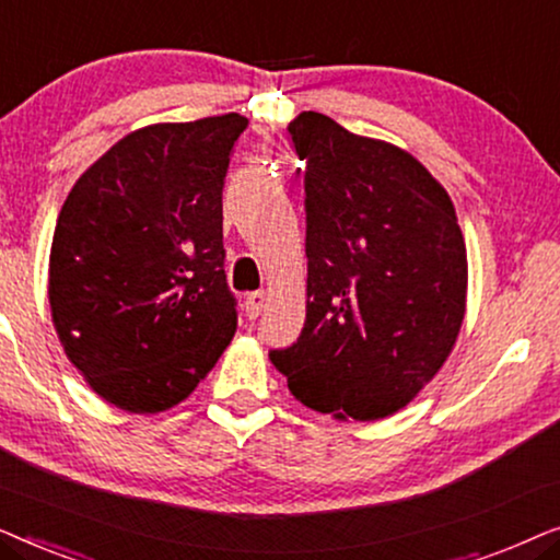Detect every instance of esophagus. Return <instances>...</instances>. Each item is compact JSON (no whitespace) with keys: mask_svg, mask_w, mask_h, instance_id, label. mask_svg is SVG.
<instances>
[{"mask_svg":"<svg viewBox=\"0 0 560 560\" xmlns=\"http://www.w3.org/2000/svg\"><path fill=\"white\" fill-rule=\"evenodd\" d=\"M267 305V293L265 290H257V293H249L247 301H244V316H247L249 320H255L259 313L265 311Z\"/></svg>","mask_w":560,"mask_h":560,"instance_id":"1","label":"esophagus"}]
</instances>
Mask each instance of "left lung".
I'll list each match as a JSON object with an SVG mask.
<instances>
[{
  "instance_id": "left-lung-1",
  "label": "left lung",
  "mask_w": 560,
  "mask_h": 560,
  "mask_svg": "<svg viewBox=\"0 0 560 560\" xmlns=\"http://www.w3.org/2000/svg\"><path fill=\"white\" fill-rule=\"evenodd\" d=\"M305 326L270 351L305 408L380 420L405 408L454 349L466 313V244L446 188L385 140L303 112Z\"/></svg>"
}]
</instances>
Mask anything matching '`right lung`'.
I'll return each mask as SVG.
<instances>
[{"instance_id":"add662e5","label":"right lung","mask_w":560,"mask_h":560,"mask_svg":"<svg viewBox=\"0 0 560 560\" xmlns=\"http://www.w3.org/2000/svg\"><path fill=\"white\" fill-rule=\"evenodd\" d=\"M242 114L135 129L58 213L48 301L66 357L127 412L186 400L236 331L221 190Z\"/></svg>"}]
</instances>
